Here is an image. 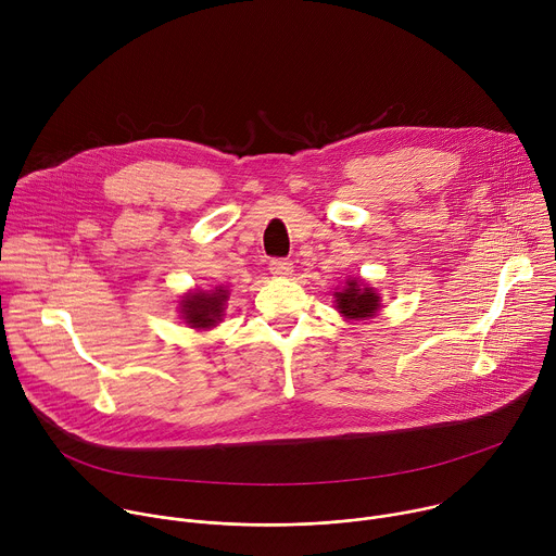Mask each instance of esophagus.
Returning <instances> with one entry per match:
<instances>
[{"mask_svg": "<svg viewBox=\"0 0 556 556\" xmlns=\"http://www.w3.org/2000/svg\"><path fill=\"white\" fill-rule=\"evenodd\" d=\"M270 273L275 277H288V275H292V264L288 260H273L270 262Z\"/></svg>", "mask_w": 556, "mask_h": 556, "instance_id": "1", "label": "esophagus"}]
</instances>
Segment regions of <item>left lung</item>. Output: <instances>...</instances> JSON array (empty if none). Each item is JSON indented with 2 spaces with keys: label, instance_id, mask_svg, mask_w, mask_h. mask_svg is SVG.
Listing matches in <instances>:
<instances>
[{
  "label": "left lung",
  "instance_id": "obj_1",
  "mask_svg": "<svg viewBox=\"0 0 556 556\" xmlns=\"http://www.w3.org/2000/svg\"><path fill=\"white\" fill-rule=\"evenodd\" d=\"M334 299H337V309L345 316V319L365 321L380 309L378 292L361 279H348L345 288L341 292H334Z\"/></svg>",
  "mask_w": 556,
  "mask_h": 556
}]
</instances>
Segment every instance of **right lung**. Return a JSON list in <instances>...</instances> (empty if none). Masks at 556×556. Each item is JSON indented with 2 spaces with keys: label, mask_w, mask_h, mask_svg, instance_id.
<instances>
[{
  "label": "right lung",
  "mask_w": 556,
  "mask_h": 556,
  "mask_svg": "<svg viewBox=\"0 0 556 556\" xmlns=\"http://www.w3.org/2000/svg\"><path fill=\"white\" fill-rule=\"evenodd\" d=\"M228 290L217 286L215 290H191L180 301V316L189 328L211 330L217 326L224 316Z\"/></svg>",
  "instance_id": "1"
}]
</instances>
